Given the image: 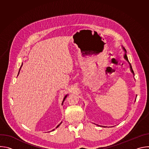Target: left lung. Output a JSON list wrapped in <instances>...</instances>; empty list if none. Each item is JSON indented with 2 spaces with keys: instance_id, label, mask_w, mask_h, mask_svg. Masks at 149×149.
I'll return each instance as SVG.
<instances>
[{
  "instance_id": "8db88e82",
  "label": "left lung",
  "mask_w": 149,
  "mask_h": 149,
  "mask_svg": "<svg viewBox=\"0 0 149 149\" xmlns=\"http://www.w3.org/2000/svg\"><path fill=\"white\" fill-rule=\"evenodd\" d=\"M123 50L124 51V52H125V54H124V58L127 61V62H128L129 63V65H130V70H131V71H132V72L133 74V75H134V71H133V69H132V65H131V64H130V63L129 62V60H128V58H127V54H126V50H125V49L124 48V47H123Z\"/></svg>"
}]
</instances>
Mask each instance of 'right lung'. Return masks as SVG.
Listing matches in <instances>:
<instances>
[{
  "instance_id": "obj_1",
  "label": "right lung",
  "mask_w": 149,
  "mask_h": 149,
  "mask_svg": "<svg viewBox=\"0 0 149 149\" xmlns=\"http://www.w3.org/2000/svg\"><path fill=\"white\" fill-rule=\"evenodd\" d=\"M22 65H21V67H20V69H19V72H18V74H17V75H19V72H20V69H21V67H22ZM67 95H65V97H64V98H63V101H62V104H63V101H65V99H66V98H67ZM58 126H59V125H58V126H57V127H56V128H57V127H58Z\"/></svg>"
}]
</instances>
